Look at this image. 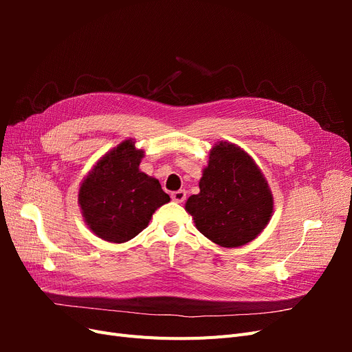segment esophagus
<instances>
[{
	"label": "esophagus",
	"instance_id": "34e87169",
	"mask_svg": "<svg viewBox=\"0 0 352 352\" xmlns=\"http://www.w3.org/2000/svg\"><path fill=\"white\" fill-rule=\"evenodd\" d=\"M172 199L176 201V202H184L186 199V192L184 189H179V190H175V192L172 194Z\"/></svg>",
	"mask_w": 352,
	"mask_h": 352
}]
</instances>
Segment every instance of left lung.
Instances as JSON below:
<instances>
[{
	"mask_svg": "<svg viewBox=\"0 0 352 352\" xmlns=\"http://www.w3.org/2000/svg\"><path fill=\"white\" fill-rule=\"evenodd\" d=\"M273 194L260 167L241 146L219 141L202 168L199 194L185 210L197 229L223 248H238L257 238L273 214Z\"/></svg>",
	"mask_w": 352,
	"mask_h": 352,
	"instance_id": "left-lung-1",
	"label": "left lung"
}]
</instances>
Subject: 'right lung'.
I'll use <instances>...</instances> for the list:
<instances>
[{
  "mask_svg": "<svg viewBox=\"0 0 352 352\" xmlns=\"http://www.w3.org/2000/svg\"><path fill=\"white\" fill-rule=\"evenodd\" d=\"M135 142L129 138L104 154L83 177L78 194L87 226L113 243L135 238L170 201L158 179L140 170L145 153Z\"/></svg>",
  "mask_w": 352,
  "mask_h": 352,
  "instance_id": "right-lung-1",
  "label": "right lung"
}]
</instances>
